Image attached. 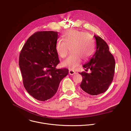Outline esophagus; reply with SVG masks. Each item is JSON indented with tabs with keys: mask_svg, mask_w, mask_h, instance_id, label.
Segmentation results:
<instances>
[{
	"mask_svg": "<svg viewBox=\"0 0 131 131\" xmlns=\"http://www.w3.org/2000/svg\"><path fill=\"white\" fill-rule=\"evenodd\" d=\"M69 73L70 75H73L74 73H75V71H74L73 70H69Z\"/></svg>",
	"mask_w": 131,
	"mask_h": 131,
	"instance_id": "34e87169",
	"label": "esophagus"
}]
</instances>
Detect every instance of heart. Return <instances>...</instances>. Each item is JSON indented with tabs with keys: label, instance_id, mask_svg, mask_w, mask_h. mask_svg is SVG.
I'll list each match as a JSON object with an SVG mask.
<instances>
[{
	"label": "heart",
	"instance_id": "obj_1",
	"mask_svg": "<svg viewBox=\"0 0 131 131\" xmlns=\"http://www.w3.org/2000/svg\"><path fill=\"white\" fill-rule=\"evenodd\" d=\"M63 39L59 40L56 45V50L62 58L67 57L70 51L73 53L63 62V66L70 69L76 68L82 59L88 60L94 51V46L89 35L76 29L67 30L64 34Z\"/></svg>",
	"mask_w": 131,
	"mask_h": 131
}]
</instances>
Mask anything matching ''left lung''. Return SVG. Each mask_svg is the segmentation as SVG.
<instances>
[{
    "label": "left lung",
    "mask_w": 131,
    "mask_h": 131,
    "mask_svg": "<svg viewBox=\"0 0 131 131\" xmlns=\"http://www.w3.org/2000/svg\"><path fill=\"white\" fill-rule=\"evenodd\" d=\"M94 36L96 43V52L90 61L83 65L85 70L89 69L91 72L79 73L82 76L80 86L88 94L97 95L105 92L113 81L115 61L107 43L100 37Z\"/></svg>",
    "instance_id": "1"
}]
</instances>
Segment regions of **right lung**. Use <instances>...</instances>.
Instances as JSON below:
<instances>
[{
  "label": "right lung",
  "instance_id": "1",
  "mask_svg": "<svg viewBox=\"0 0 131 131\" xmlns=\"http://www.w3.org/2000/svg\"><path fill=\"white\" fill-rule=\"evenodd\" d=\"M58 32L37 31L23 46L19 57L24 88L35 99L45 101L57 92L61 80L68 73L66 68L57 69L60 63L56 45Z\"/></svg>",
  "mask_w": 131,
  "mask_h": 131
}]
</instances>
